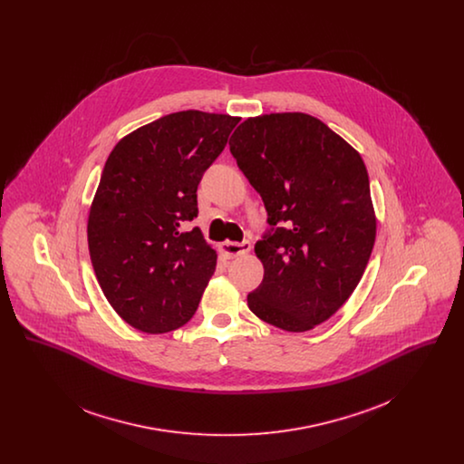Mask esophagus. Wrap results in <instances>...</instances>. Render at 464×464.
<instances>
[{"instance_id": "obj_1", "label": "esophagus", "mask_w": 464, "mask_h": 464, "mask_svg": "<svg viewBox=\"0 0 464 464\" xmlns=\"http://www.w3.org/2000/svg\"><path fill=\"white\" fill-rule=\"evenodd\" d=\"M250 246L252 245H250L248 240H243V242H226L222 243L221 250L226 257H238V256L246 254L250 250Z\"/></svg>"}]
</instances>
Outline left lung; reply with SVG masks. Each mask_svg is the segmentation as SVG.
<instances>
[{"mask_svg": "<svg viewBox=\"0 0 464 464\" xmlns=\"http://www.w3.org/2000/svg\"><path fill=\"white\" fill-rule=\"evenodd\" d=\"M229 151L265 201L269 224L256 243L265 278L246 295L248 308L278 329L309 331L348 301L372 254L365 163L304 112L245 120Z\"/></svg>", "mask_w": 464, "mask_h": 464, "instance_id": "left-lung-1", "label": "left lung"}]
</instances>
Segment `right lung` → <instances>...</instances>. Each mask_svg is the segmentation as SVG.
I'll use <instances>...</instances> for the list:
<instances>
[{"instance_id":"1","label":"right lung","mask_w":464,"mask_h":464,"mask_svg":"<svg viewBox=\"0 0 464 464\" xmlns=\"http://www.w3.org/2000/svg\"><path fill=\"white\" fill-rule=\"evenodd\" d=\"M238 121L172 112L111 151L90 208V259L111 306L139 331H176L198 308L218 254L184 226L197 219L199 180Z\"/></svg>"}]
</instances>
